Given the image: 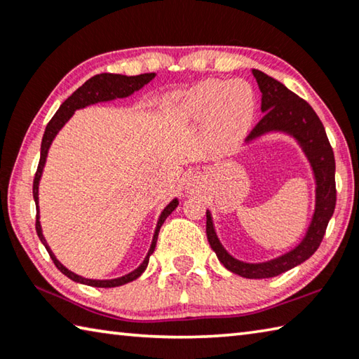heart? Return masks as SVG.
Wrapping results in <instances>:
<instances>
[{"label": "heart", "instance_id": "obj_1", "mask_svg": "<svg viewBox=\"0 0 359 359\" xmlns=\"http://www.w3.org/2000/svg\"><path fill=\"white\" fill-rule=\"evenodd\" d=\"M186 110L203 116L211 113V138L219 149H231L243 140L255 113L254 91L246 81L208 80L186 94Z\"/></svg>", "mask_w": 359, "mask_h": 359}]
</instances>
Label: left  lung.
<instances>
[{
    "mask_svg": "<svg viewBox=\"0 0 359 359\" xmlns=\"http://www.w3.org/2000/svg\"><path fill=\"white\" fill-rule=\"evenodd\" d=\"M252 74L262 91V111L265 115L250 130L248 140L266 134L269 130H282L297 138L307 159L311 161L317 180L316 212L307 235L299 246L279 259L265 263H244L233 259L219 243L210 212H206V236L219 262L229 271L248 279H266L306 262L318 249L336 208V161L323 124L312 107L265 72L254 69Z\"/></svg>",
    "mask_w": 359,
    "mask_h": 359,
    "instance_id": "left-lung-1",
    "label": "left lung"
}]
</instances>
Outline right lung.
Wrapping results in <instances>:
<instances>
[{"label": "right lung", "mask_w": 359, "mask_h": 359, "mask_svg": "<svg viewBox=\"0 0 359 359\" xmlns=\"http://www.w3.org/2000/svg\"><path fill=\"white\" fill-rule=\"evenodd\" d=\"M156 77V74H140V75H134V77H128V75H119V74H97L91 77L88 81H85L83 85H81L77 91L72 93V96H69L65 102L61 104V107L58 109V111L55 113V116L50 119L46 132H43V137H42V143H41V159H39V165H37L36 170V175H34V181H33V197H34V202H36V231H37V236H39V240L42 241L43 246H46L47 252L50 255V259L53 260L55 266L60 269V271L67 276L69 279H72L75 282H80V284H85V285H91V287H102V288H110V287H119V285H124L128 284L130 280H135L138 276H140L144 269L148 266V262H149V255L154 252V248H156V243H157V236H159V230L162 227L163 221H165L167 216L172 212L176 206H178V200H173V202H170L168 206L165 210L162 211V215L159 217V222H157V227L154 231V238H153V243H151V248H149V252L147 255V259L143 260V263L140 266H138L135 271H132L129 274L123 276V278H118V279H111V280H93V279H85L81 278V276L74 274L72 271H69L67 268H65L61 265V263L56 260V257L53 255L52 250L47 246L46 240H43V235H42V230H41V222H39V206H37V189H39V180H41V175H42V168H43V163H46V157L48 153V148H50V143L56 135V132H58L62 126L66 124V121L69 118L72 116V113L77 110V109H83V107L90 105V104H96V102H102V100H111L115 97H126V96H130L132 93L140 90L144 85L148 83Z\"/></svg>", "instance_id": "add662e5"}]
</instances>
